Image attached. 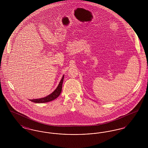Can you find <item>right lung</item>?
Returning <instances> with one entry per match:
<instances>
[{
  "instance_id": "1",
  "label": "right lung",
  "mask_w": 148,
  "mask_h": 148,
  "mask_svg": "<svg viewBox=\"0 0 148 148\" xmlns=\"http://www.w3.org/2000/svg\"><path fill=\"white\" fill-rule=\"evenodd\" d=\"M64 77L62 78L59 84L58 85V86H57L56 89L52 93H51L50 95L47 96L46 97L42 98L36 99H29L30 101L36 103H47V102H49L51 100H53L54 99L57 98L59 95H60V94L62 92V85H63V82Z\"/></svg>"
}]
</instances>
